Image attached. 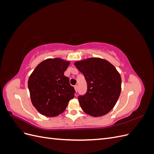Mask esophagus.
<instances>
[{
    "instance_id": "1",
    "label": "esophagus",
    "mask_w": 154,
    "mask_h": 154,
    "mask_svg": "<svg viewBox=\"0 0 154 154\" xmlns=\"http://www.w3.org/2000/svg\"><path fill=\"white\" fill-rule=\"evenodd\" d=\"M74 89H75V91L77 92V91H78V85H74Z\"/></svg>"
}]
</instances>
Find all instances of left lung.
Returning <instances> with one entry per match:
<instances>
[{"instance_id": "1", "label": "left lung", "mask_w": 154, "mask_h": 154, "mask_svg": "<svg viewBox=\"0 0 154 154\" xmlns=\"http://www.w3.org/2000/svg\"><path fill=\"white\" fill-rule=\"evenodd\" d=\"M85 76L87 91L78 96L81 108L93 117H100L114 108L122 91V78L112 64L105 59L89 58L74 63Z\"/></svg>"}]
</instances>
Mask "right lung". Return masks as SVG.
Instances as JSON below:
<instances>
[{
	"instance_id": "1",
	"label": "right lung",
	"mask_w": 154,
	"mask_h": 154,
	"mask_svg": "<svg viewBox=\"0 0 154 154\" xmlns=\"http://www.w3.org/2000/svg\"><path fill=\"white\" fill-rule=\"evenodd\" d=\"M70 61L48 58L40 63L30 75L28 88L31 103L37 111L48 117L63 112L75 91L64 76Z\"/></svg>"
}]
</instances>
